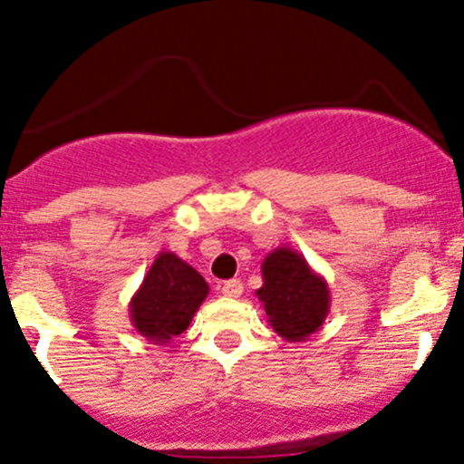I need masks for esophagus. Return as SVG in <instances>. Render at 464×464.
Listing matches in <instances>:
<instances>
[{"mask_svg": "<svg viewBox=\"0 0 464 464\" xmlns=\"http://www.w3.org/2000/svg\"><path fill=\"white\" fill-rule=\"evenodd\" d=\"M244 290V284L240 279H228V282L222 284V295L224 297H231V299H237L242 295Z\"/></svg>", "mask_w": 464, "mask_h": 464, "instance_id": "34e87169", "label": "esophagus"}]
</instances>
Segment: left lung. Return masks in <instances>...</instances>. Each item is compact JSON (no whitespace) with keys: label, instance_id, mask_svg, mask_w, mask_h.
Segmentation results:
<instances>
[{"label":"left lung","instance_id":"left-lung-1","mask_svg":"<svg viewBox=\"0 0 464 464\" xmlns=\"http://www.w3.org/2000/svg\"><path fill=\"white\" fill-rule=\"evenodd\" d=\"M262 279L256 295L279 337L297 343L322 328L330 313V288L302 253L277 246L264 257Z\"/></svg>","mask_w":464,"mask_h":464}]
</instances>
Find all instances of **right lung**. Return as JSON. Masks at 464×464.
<instances>
[{"mask_svg":"<svg viewBox=\"0 0 464 464\" xmlns=\"http://www.w3.org/2000/svg\"><path fill=\"white\" fill-rule=\"evenodd\" d=\"M208 295V284L176 253L160 251L130 302L131 325L140 337L169 343L189 328Z\"/></svg>","mask_w":464,"mask_h":464,"instance_id":"right-lung-1","label":"right lung"}]
</instances>
